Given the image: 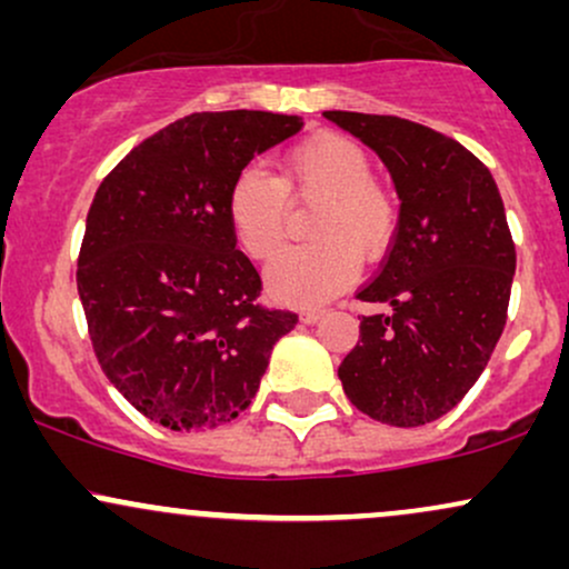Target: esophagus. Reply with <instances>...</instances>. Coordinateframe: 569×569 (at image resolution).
<instances>
[{
  "label": "esophagus",
  "instance_id": "34e87169",
  "mask_svg": "<svg viewBox=\"0 0 569 569\" xmlns=\"http://www.w3.org/2000/svg\"><path fill=\"white\" fill-rule=\"evenodd\" d=\"M323 316H326V310H305L302 316H299V321H302V323H318Z\"/></svg>",
  "mask_w": 569,
  "mask_h": 569
}]
</instances>
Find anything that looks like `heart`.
Instances as JSON below:
<instances>
[{"instance_id":"obj_1","label":"heart","mask_w":569,"mask_h":569,"mask_svg":"<svg viewBox=\"0 0 569 569\" xmlns=\"http://www.w3.org/2000/svg\"><path fill=\"white\" fill-rule=\"evenodd\" d=\"M321 198L312 217L316 243L289 248L267 267V289L278 302L316 307L345 291L358 276V253L377 259L393 243L398 198L371 176L361 143L339 133H316L280 160L278 179L248 166L234 176L227 217L243 251L270 259L283 246L289 202Z\"/></svg>"}]
</instances>
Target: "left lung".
<instances>
[{
    "instance_id": "8db88e82",
    "label": "left lung",
    "mask_w": 569,
    "mask_h": 569,
    "mask_svg": "<svg viewBox=\"0 0 569 569\" xmlns=\"http://www.w3.org/2000/svg\"><path fill=\"white\" fill-rule=\"evenodd\" d=\"M380 154L393 179L398 230L358 299L361 318L339 380L371 420L417 428L473 388L502 335L516 248L492 173L462 143L401 117L323 112Z\"/></svg>"
}]
</instances>
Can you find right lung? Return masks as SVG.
<instances>
[{
  "label": "right lung",
  "instance_id": "obj_1",
  "mask_svg": "<svg viewBox=\"0 0 569 569\" xmlns=\"http://www.w3.org/2000/svg\"><path fill=\"white\" fill-rule=\"evenodd\" d=\"M302 117L200 112L133 147L98 187L77 262L90 342L109 382L171 430L232 422L297 316L257 305L227 194Z\"/></svg>",
  "mask_w": 569,
  "mask_h": 569
}]
</instances>
